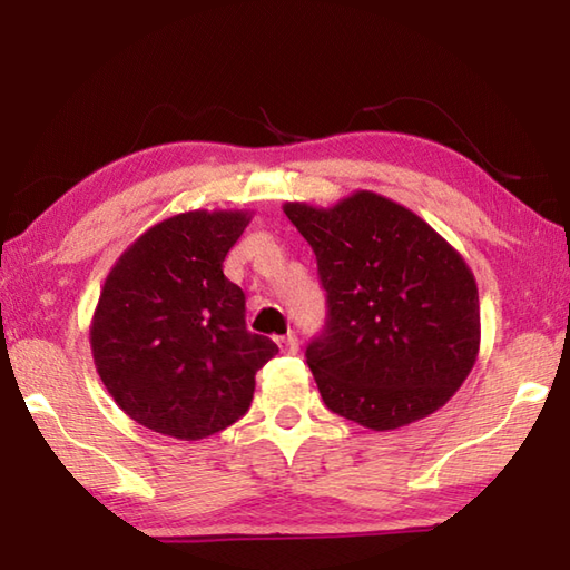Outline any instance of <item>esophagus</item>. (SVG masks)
<instances>
[{
    "label": "esophagus",
    "instance_id": "esophagus-1",
    "mask_svg": "<svg viewBox=\"0 0 570 570\" xmlns=\"http://www.w3.org/2000/svg\"><path fill=\"white\" fill-rule=\"evenodd\" d=\"M276 344H278V350H282V354H296L298 352V340H296V334H284V336H278L276 340Z\"/></svg>",
    "mask_w": 570,
    "mask_h": 570
}]
</instances>
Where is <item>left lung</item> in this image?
I'll return each mask as SVG.
<instances>
[{
	"instance_id": "left-lung-1",
	"label": "left lung",
	"mask_w": 570,
	"mask_h": 570,
	"mask_svg": "<svg viewBox=\"0 0 570 570\" xmlns=\"http://www.w3.org/2000/svg\"><path fill=\"white\" fill-rule=\"evenodd\" d=\"M314 248L326 324L306 364L326 407L370 430L440 410L480 350L475 276L420 216L372 190L334 208L286 204Z\"/></svg>"
}]
</instances>
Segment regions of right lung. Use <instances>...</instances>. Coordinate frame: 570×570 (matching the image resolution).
I'll list each match as a JSON object with an SVG mask.
<instances>
[{
  "instance_id": "add662e5",
  "label": "right lung",
  "mask_w": 570,
  "mask_h": 570,
  "mask_svg": "<svg viewBox=\"0 0 570 570\" xmlns=\"http://www.w3.org/2000/svg\"><path fill=\"white\" fill-rule=\"evenodd\" d=\"M246 210L160 220L105 278L92 360L118 407L142 428L204 440L244 417L256 372L278 346L246 330V296L224 276Z\"/></svg>"
}]
</instances>
